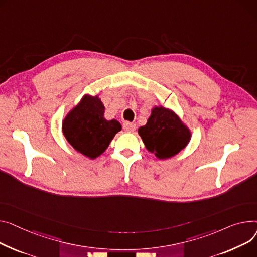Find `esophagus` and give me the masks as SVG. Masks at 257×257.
<instances>
[{
	"label": "esophagus",
	"mask_w": 257,
	"mask_h": 257,
	"mask_svg": "<svg viewBox=\"0 0 257 257\" xmlns=\"http://www.w3.org/2000/svg\"><path fill=\"white\" fill-rule=\"evenodd\" d=\"M124 129L128 132H133L136 129V125L133 124V123L126 122V123H124Z\"/></svg>",
	"instance_id": "obj_1"
}]
</instances>
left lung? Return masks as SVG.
I'll return each instance as SVG.
<instances>
[{
    "instance_id": "8db88e82",
    "label": "left lung",
    "mask_w": 257,
    "mask_h": 257,
    "mask_svg": "<svg viewBox=\"0 0 257 257\" xmlns=\"http://www.w3.org/2000/svg\"><path fill=\"white\" fill-rule=\"evenodd\" d=\"M146 149L159 160L176 156L191 140V131L172 109L154 106L147 124L139 128Z\"/></svg>"
}]
</instances>
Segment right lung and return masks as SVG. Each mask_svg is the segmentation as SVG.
Here are the masks:
<instances>
[{
    "mask_svg": "<svg viewBox=\"0 0 257 257\" xmlns=\"http://www.w3.org/2000/svg\"><path fill=\"white\" fill-rule=\"evenodd\" d=\"M104 104L98 95H83L64 117L62 131L66 141L81 155L96 159L102 155L122 130L118 121L104 117Z\"/></svg>",
    "mask_w": 257,
    "mask_h": 257,
    "instance_id": "1",
    "label": "right lung"
}]
</instances>
